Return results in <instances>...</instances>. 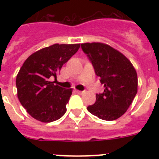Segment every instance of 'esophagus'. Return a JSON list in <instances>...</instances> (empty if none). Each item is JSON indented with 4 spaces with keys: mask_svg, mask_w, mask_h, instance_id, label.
<instances>
[{
    "mask_svg": "<svg viewBox=\"0 0 159 159\" xmlns=\"http://www.w3.org/2000/svg\"><path fill=\"white\" fill-rule=\"evenodd\" d=\"M76 92L78 93V94H82V93H83V92H82V91H78V90H76Z\"/></svg>",
    "mask_w": 159,
    "mask_h": 159,
    "instance_id": "obj_1",
    "label": "esophagus"
}]
</instances>
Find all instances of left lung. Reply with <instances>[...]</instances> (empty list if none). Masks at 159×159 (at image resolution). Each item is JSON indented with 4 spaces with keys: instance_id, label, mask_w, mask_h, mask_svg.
<instances>
[{
    "instance_id": "1",
    "label": "left lung",
    "mask_w": 159,
    "mask_h": 159,
    "mask_svg": "<svg viewBox=\"0 0 159 159\" xmlns=\"http://www.w3.org/2000/svg\"><path fill=\"white\" fill-rule=\"evenodd\" d=\"M82 51L104 85V92L96 95V102L87 111L104 120L123 116L137 94V73L130 61L119 51L102 43L81 44Z\"/></svg>"
}]
</instances>
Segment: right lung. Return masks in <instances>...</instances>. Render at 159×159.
<instances>
[{
  "label": "right lung",
  "mask_w": 159,
  "mask_h": 159,
  "mask_svg": "<svg viewBox=\"0 0 159 159\" xmlns=\"http://www.w3.org/2000/svg\"><path fill=\"white\" fill-rule=\"evenodd\" d=\"M80 44L55 43L31 54L16 77L17 96L21 105L33 118L48 123L65 114L72 89L53 84L62 65L77 53Z\"/></svg>",
  "instance_id": "right-lung-1"
}]
</instances>
